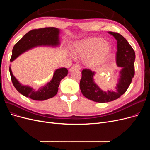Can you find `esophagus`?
Returning a JSON list of instances; mask_svg holds the SVG:
<instances>
[{
  "label": "esophagus",
  "instance_id": "34e87169",
  "mask_svg": "<svg viewBox=\"0 0 150 150\" xmlns=\"http://www.w3.org/2000/svg\"><path fill=\"white\" fill-rule=\"evenodd\" d=\"M80 69H81V68H80V67L78 64H74L70 68L69 71H70V72L74 71H79Z\"/></svg>",
  "mask_w": 150,
  "mask_h": 150
}]
</instances>
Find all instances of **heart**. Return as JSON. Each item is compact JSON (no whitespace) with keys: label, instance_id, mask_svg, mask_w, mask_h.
<instances>
[{"label":"heart","instance_id":"b5f03b06","mask_svg":"<svg viewBox=\"0 0 150 150\" xmlns=\"http://www.w3.org/2000/svg\"><path fill=\"white\" fill-rule=\"evenodd\" d=\"M72 51L79 56H83L86 66L96 67L105 62L111 51V44L100 37L92 36L76 42Z\"/></svg>","mask_w":150,"mask_h":150}]
</instances>
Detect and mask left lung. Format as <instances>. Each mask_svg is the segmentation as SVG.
I'll use <instances>...</instances> for the list:
<instances>
[{"label":"left lung","instance_id":"left-lung-1","mask_svg":"<svg viewBox=\"0 0 150 150\" xmlns=\"http://www.w3.org/2000/svg\"><path fill=\"white\" fill-rule=\"evenodd\" d=\"M117 40L116 64L121 67L120 78L114 89L104 91L95 83V72L89 69L82 71L80 89L84 96L90 100L98 103H107L119 98L128 89L134 76L135 52L127 40L121 34L108 32Z\"/></svg>","mask_w":150,"mask_h":150}]
</instances>
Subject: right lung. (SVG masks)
I'll return each mask as SVG.
<instances>
[{
    "label": "right lung",
    "mask_w": 150,
    "mask_h": 150,
    "mask_svg": "<svg viewBox=\"0 0 150 150\" xmlns=\"http://www.w3.org/2000/svg\"><path fill=\"white\" fill-rule=\"evenodd\" d=\"M60 30L56 28H45L32 30L25 34L13 46L11 62L29 49L38 46L57 47L60 44ZM9 72L13 85L21 94L35 101H44L54 97L57 93L61 81L68 74L65 67L57 69L52 79L46 84L35 90L29 86L22 85L12 74L11 66Z\"/></svg>",
    "instance_id": "add662e5"
}]
</instances>
